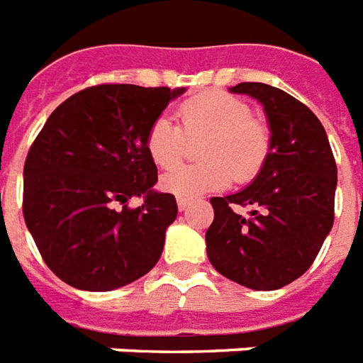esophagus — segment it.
Segmentation results:
<instances>
[{"label":"esophagus","mask_w":363,"mask_h":363,"mask_svg":"<svg viewBox=\"0 0 363 363\" xmlns=\"http://www.w3.org/2000/svg\"><path fill=\"white\" fill-rule=\"evenodd\" d=\"M189 199H182V197H177V209L179 211H186L189 207Z\"/></svg>","instance_id":"esophagus-1"}]
</instances>
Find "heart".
Listing matches in <instances>:
<instances>
[{"label":"heart","instance_id":"1","mask_svg":"<svg viewBox=\"0 0 363 363\" xmlns=\"http://www.w3.org/2000/svg\"><path fill=\"white\" fill-rule=\"evenodd\" d=\"M176 125L168 115H160L146 130L145 146L158 168L176 166L186 150L187 138L207 136L199 156L203 164L177 166L162 176L164 191L195 199L199 195L220 191L233 177L248 182L256 176L269 152L268 127L252 117L250 105L225 91L195 95L179 105Z\"/></svg>","mask_w":363,"mask_h":363}]
</instances>
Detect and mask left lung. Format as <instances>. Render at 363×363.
<instances>
[{"label": "left lung", "instance_id": "1", "mask_svg": "<svg viewBox=\"0 0 363 363\" xmlns=\"http://www.w3.org/2000/svg\"><path fill=\"white\" fill-rule=\"evenodd\" d=\"M230 91L262 104L269 152L250 186L211 197L215 218L205 235L207 256L230 281L274 291L311 268L333 228L336 162L317 115L293 95L258 82ZM236 204L251 213L240 216Z\"/></svg>", "mask_w": 363, "mask_h": 363}]
</instances>
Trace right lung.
Wrapping results in <instances>:
<instances>
[{"label": "right lung", "instance_id": "1", "mask_svg": "<svg viewBox=\"0 0 363 363\" xmlns=\"http://www.w3.org/2000/svg\"><path fill=\"white\" fill-rule=\"evenodd\" d=\"M184 87L101 84L68 97L30 146L23 217L45 264L76 289L111 291L148 274L176 220L145 136ZM143 196L130 210L128 199Z\"/></svg>", "mask_w": 363, "mask_h": 363}]
</instances>
